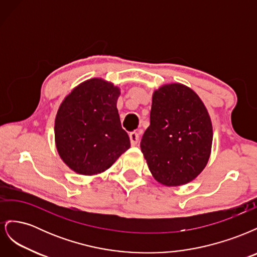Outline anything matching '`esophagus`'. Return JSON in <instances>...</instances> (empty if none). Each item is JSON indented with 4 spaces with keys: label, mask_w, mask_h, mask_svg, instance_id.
I'll list each match as a JSON object with an SVG mask.
<instances>
[{
    "label": "esophagus",
    "mask_w": 257,
    "mask_h": 257,
    "mask_svg": "<svg viewBox=\"0 0 257 257\" xmlns=\"http://www.w3.org/2000/svg\"><path fill=\"white\" fill-rule=\"evenodd\" d=\"M130 141H131L132 146H136L139 142L138 133H136V132H132V133H130Z\"/></svg>",
    "instance_id": "obj_1"
}]
</instances>
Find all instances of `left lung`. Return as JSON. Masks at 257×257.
Returning <instances> with one entry per match:
<instances>
[{"label": "left lung", "mask_w": 257, "mask_h": 257, "mask_svg": "<svg viewBox=\"0 0 257 257\" xmlns=\"http://www.w3.org/2000/svg\"><path fill=\"white\" fill-rule=\"evenodd\" d=\"M212 139L211 119L196 92L178 82L153 92L141 149L159 183L180 186L193 181L207 165Z\"/></svg>", "instance_id": "1"}]
</instances>
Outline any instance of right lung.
I'll list each match as a JSON object with an SVG mask.
<instances>
[{
	"label": "right lung",
	"instance_id": "obj_1",
	"mask_svg": "<svg viewBox=\"0 0 257 257\" xmlns=\"http://www.w3.org/2000/svg\"><path fill=\"white\" fill-rule=\"evenodd\" d=\"M120 88L103 78L75 87L61 103L54 120V141L61 160L83 176L102 174L130 149L116 100Z\"/></svg>",
	"mask_w": 257,
	"mask_h": 257
}]
</instances>
